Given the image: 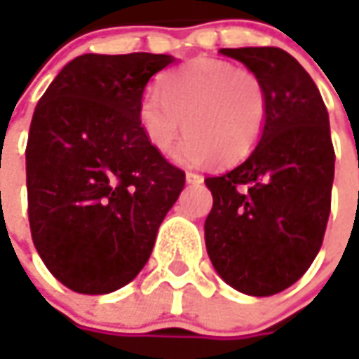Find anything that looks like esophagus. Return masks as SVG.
I'll return each instance as SVG.
<instances>
[{
  "label": "esophagus",
  "instance_id": "obj_1",
  "mask_svg": "<svg viewBox=\"0 0 359 359\" xmlns=\"http://www.w3.org/2000/svg\"><path fill=\"white\" fill-rule=\"evenodd\" d=\"M186 182L187 184H201V182H203V175H200V173L196 172H187Z\"/></svg>",
  "mask_w": 359,
  "mask_h": 359
}]
</instances>
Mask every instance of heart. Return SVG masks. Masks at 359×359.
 <instances>
[{"instance_id":"1","label":"heart","mask_w":359,"mask_h":359,"mask_svg":"<svg viewBox=\"0 0 359 359\" xmlns=\"http://www.w3.org/2000/svg\"><path fill=\"white\" fill-rule=\"evenodd\" d=\"M268 114V86L257 74L224 60L198 57L163 77L159 93H145L137 121L158 154H170L186 128L175 159L203 165L245 158L259 144Z\"/></svg>"}]
</instances>
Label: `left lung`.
I'll return each instance as SVG.
<instances>
[{"label":"left lung","mask_w":359,"mask_h":359,"mask_svg":"<svg viewBox=\"0 0 359 359\" xmlns=\"http://www.w3.org/2000/svg\"><path fill=\"white\" fill-rule=\"evenodd\" d=\"M219 51L264 79L269 114L250 158L205 177L214 196L205 248L231 287L273 296L308 271L324 241L336 161L330 118L310 74L287 51Z\"/></svg>","instance_id":"left-lung-1"}]
</instances>
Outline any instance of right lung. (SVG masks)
<instances>
[{"mask_svg":"<svg viewBox=\"0 0 359 359\" xmlns=\"http://www.w3.org/2000/svg\"><path fill=\"white\" fill-rule=\"evenodd\" d=\"M165 53L69 62L35 105L27 147V215L46 268L77 294H109L149 259L186 173L151 149L137 111Z\"/></svg>","mask_w":359,"mask_h":359,"instance_id":"right-lung-1","label":"right lung"}]
</instances>
